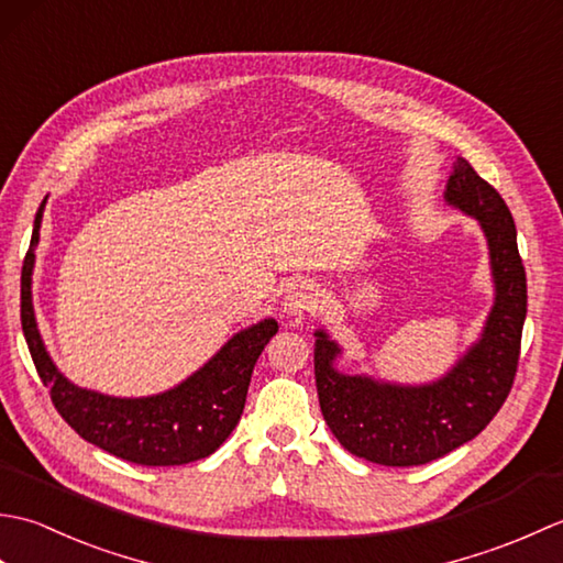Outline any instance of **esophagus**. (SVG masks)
<instances>
[{
  "mask_svg": "<svg viewBox=\"0 0 563 563\" xmlns=\"http://www.w3.org/2000/svg\"><path fill=\"white\" fill-rule=\"evenodd\" d=\"M321 302V290L314 280H295L288 292L283 297V309L295 319H302L305 314L314 312Z\"/></svg>",
  "mask_w": 563,
  "mask_h": 563,
  "instance_id": "34e87169",
  "label": "esophagus"
}]
</instances>
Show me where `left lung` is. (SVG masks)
I'll return each mask as SVG.
<instances>
[{"label": "left lung", "mask_w": 563, "mask_h": 563, "mask_svg": "<svg viewBox=\"0 0 563 563\" xmlns=\"http://www.w3.org/2000/svg\"><path fill=\"white\" fill-rule=\"evenodd\" d=\"M445 200L479 220L496 283V302L479 343L448 377L426 387H397L343 375L333 369L339 345L327 331L314 333V377L324 421L345 450L375 464H426L470 442L492 423L518 373L528 278L516 222L498 190L462 157L454 162Z\"/></svg>", "instance_id": "8db88e82"}]
</instances>
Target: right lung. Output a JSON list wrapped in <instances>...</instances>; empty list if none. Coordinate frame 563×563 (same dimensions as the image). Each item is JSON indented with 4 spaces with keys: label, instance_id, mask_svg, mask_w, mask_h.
<instances>
[{
    "label": "right lung",
    "instance_id": "add662e5",
    "mask_svg": "<svg viewBox=\"0 0 563 563\" xmlns=\"http://www.w3.org/2000/svg\"><path fill=\"white\" fill-rule=\"evenodd\" d=\"M43 208L45 200L35 212L31 246L21 268V329L57 413L91 445L125 462L174 466L208 457L230 438L242 418L251 373L261 351L278 333V321L263 319L261 324L239 331L206 367L157 397L115 399L75 387L57 373L45 353L33 317L31 273Z\"/></svg>",
    "mask_w": 563,
    "mask_h": 563
}]
</instances>
